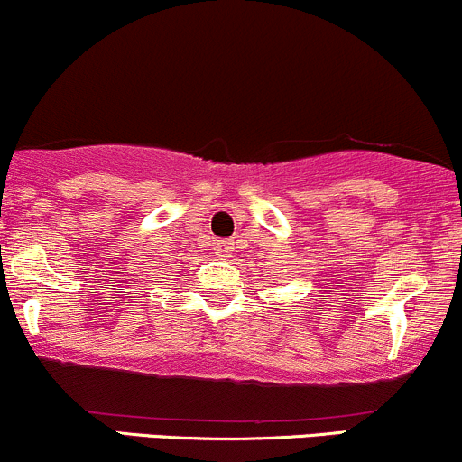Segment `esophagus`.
Listing matches in <instances>:
<instances>
[{
	"label": "esophagus",
	"instance_id": "obj_1",
	"mask_svg": "<svg viewBox=\"0 0 462 462\" xmlns=\"http://www.w3.org/2000/svg\"><path fill=\"white\" fill-rule=\"evenodd\" d=\"M231 242H226V240H217V242H213V251H216V255L217 257H229L231 255Z\"/></svg>",
	"mask_w": 462,
	"mask_h": 462
}]
</instances>
